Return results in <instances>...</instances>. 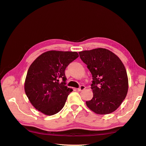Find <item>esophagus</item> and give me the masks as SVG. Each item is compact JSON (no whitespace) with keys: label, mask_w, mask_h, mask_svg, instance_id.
I'll return each instance as SVG.
<instances>
[{"label":"esophagus","mask_w":146,"mask_h":146,"mask_svg":"<svg viewBox=\"0 0 146 146\" xmlns=\"http://www.w3.org/2000/svg\"><path fill=\"white\" fill-rule=\"evenodd\" d=\"M85 88H86V87H85V86H84V85H81L80 88H77V90H78V91H82L85 90Z\"/></svg>","instance_id":"1"}]
</instances>
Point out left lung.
I'll return each instance as SVG.
<instances>
[{"mask_svg": "<svg viewBox=\"0 0 146 146\" xmlns=\"http://www.w3.org/2000/svg\"><path fill=\"white\" fill-rule=\"evenodd\" d=\"M92 76L91 88L93 98L87 107L98 114L115 111L125 99L129 80L124 65L113 52L104 48L78 52Z\"/></svg>", "mask_w": 146, "mask_h": 146, "instance_id": "8db88e82", "label": "left lung"}]
</instances>
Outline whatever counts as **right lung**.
Here are the masks:
<instances>
[{"label":"right lung","instance_id":"obj_1","mask_svg":"<svg viewBox=\"0 0 146 146\" xmlns=\"http://www.w3.org/2000/svg\"><path fill=\"white\" fill-rule=\"evenodd\" d=\"M78 57L76 52L49 50L30 65L24 83L25 94L33 107L47 116L58 113L73 90L66 85L64 70Z\"/></svg>","mask_w":146,"mask_h":146}]
</instances>
